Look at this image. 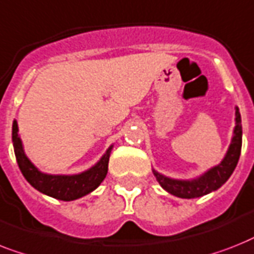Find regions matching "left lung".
I'll list each match as a JSON object with an SVG mask.
<instances>
[{
  "label": "left lung",
  "instance_id": "8db88e82",
  "mask_svg": "<svg viewBox=\"0 0 254 254\" xmlns=\"http://www.w3.org/2000/svg\"><path fill=\"white\" fill-rule=\"evenodd\" d=\"M235 115H236V119H235L236 127L234 129V137H232L224 159L218 166L213 167L211 170L194 180H175V179L163 176L155 170H152V174L156 177L158 183L162 185L163 189H166L168 193L180 198H197V197H202L219 189L230 179L238 166L241 152V143H243V127H241L239 108H236Z\"/></svg>",
  "mask_w": 254,
  "mask_h": 254
}]
</instances>
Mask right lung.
I'll return each mask as SVG.
<instances>
[{"instance_id": "obj_1", "label": "right lung", "mask_w": 254, "mask_h": 254, "mask_svg": "<svg viewBox=\"0 0 254 254\" xmlns=\"http://www.w3.org/2000/svg\"><path fill=\"white\" fill-rule=\"evenodd\" d=\"M13 146L15 152L16 162L19 166L20 172L24 179L30 183L35 189L44 194L61 199V201H73L83 195L91 193L100 185L108 172V162L112 146L107 150L94 167L78 175H47L41 174L40 171L30 162L24 154L22 141L18 135V124L13 123Z\"/></svg>"}]
</instances>
